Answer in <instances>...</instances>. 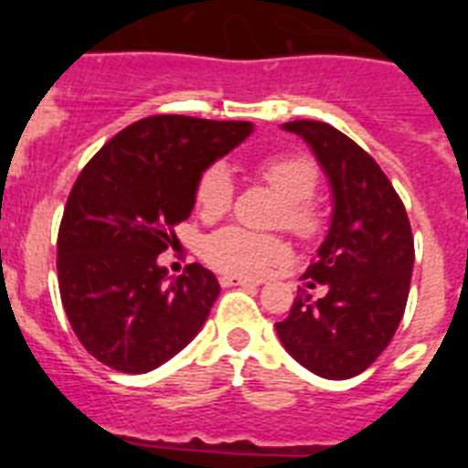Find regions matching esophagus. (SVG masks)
<instances>
[{"label":"esophagus","mask_w":468,"mask_h":468,"mask_svg":"<svg viewBox=\"0 0 468 468\" xmlns=\"http://www.w3.org/2000/svg\"><path fill=\"white\" fill-rule=\"evenodd\" d=\"M262 281L253 279H243V276H220L222 288H229V285H260Z\"/></svg>","instance_id":"esophagus-1"}]
</instances>
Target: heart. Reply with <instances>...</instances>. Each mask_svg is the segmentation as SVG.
<instances>
[{"label": "heart", "instance_id": "heart-1", "mask_svg": "<svg viewBox=\"0 0 468 468\" xmlns=\"http://www.w3.org/2000/svg\"><path fill=\"white\" fill-rule=\"evenodd\" d=\"M260 177L283 198V208L276 222L297 237L312 239L324 222L321 210L312 201L318 185V171L314 161L307 156L267 159L260 166ZM231 198H234V185H231L229 171L225 166H210L197 185L198 213L208 220L220 218L229 210ZM204 258L213 270L225 271V274L260 276L288 258V243L274 234L225 227L206 239Z\"/></svg>", "mask_w": 468, "mask_h": 468}]
</instances>
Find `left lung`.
I'll return each mask as SVG.
<instances>
[{"mask_svg":"<svg viewBox=\"0 0 468 468\" xmlns=\"http://www.w3.org/2000/svg\"><path fill=\"white\" fill-rule=\"evenodd\" d=\"M283 131L312 147L333 192V220L302 279L325 285L292 302L276 335L300 366L325 379H349L388 346L410 292L415 241L405 206L378 161L324 122H288Z\"/></svg>","mask_w":468,"mask_h":468,"instance_id":"8db88e82","label":"left lung"}]
</instances>
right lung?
<instances>
[{"label":"right lung","instance_id":"1","mask_svg":"<svg viewBox=\"0 0 468 468\" xmlns=\"http://www.w3.org/2000/svg\"><path fill=\"white\" fill-rule=\"evenodd\" d=\"M253 133L248 122L156 114L123 128L80 173L58 231V285L74 335L119 373H150L197 337L220 283L156 262L187 220L206 168Z\"/></svg>","mask_w":468,"mask_h":468}]
</instances>
